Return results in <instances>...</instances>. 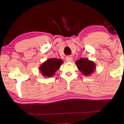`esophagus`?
Segmentation results:
<instances>
[{
    "label": "esophagus",
    "instance_id": "34e87169",
    "mask_svg": "<svg viewBox=\"0 0 124 124\" xmlns=\"http://www.w3.org/2000/svg\"><path fill=\"white\" fill-rule=\"evenodd\" d=\"M66 60L68 62H72V61H73V58H72V56H67Z\"/></svg>",
    "mask_w": 124,
    "mask_h": 124
}]
</instances>
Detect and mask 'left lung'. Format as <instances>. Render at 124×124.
Wrapping results in <instances>:
<instances>
[{
    "mask_svg": "<svg viewBox=\"0 0 124 124\" xmlns=\"http://www.w3.org/2000/svg\"><path fill=\"white\" fill-rule=\"evenodd\" d=\"M76 64L79 70L86 76H89L95 70V64L86 58H81L77 61Z\"/></svg>",
    "mask_w": 124,
    "mask_h": 124,
    "instance_id": "obj_1",
    "label": "left lung"
}]
</instances>
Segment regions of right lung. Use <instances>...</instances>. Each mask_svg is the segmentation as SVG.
<instances>
[{
	"mask_svg": "<svg viewBox=\"0 0 124 124\" xmlns=\"http://www.w3.org/2000/svg\"><path fill=\"white\" fill-rule=\"evenodd\" d=\"M63 61L56 58H51L44 62L39 67V70L42 75L46 77H51L60 68Z\"/></svg>",
	"mask_w": 124,
	"mask_h": 124,
	"instance_id": "obj_1",
	"label": "right lung"
}]
</instances>
